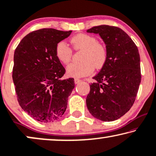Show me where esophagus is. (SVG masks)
Segmentation results:
<instances>
[{"instance_id":"esophagus-1","label":"esophagus","mask_w":156,"mask_h":156,"mask_svg":"<svg viewBox=\"0 0 156 156\" xmlns=\"http://www.w3.org/2000/svg\"><path fill=\"white\" fill-rule=\"evenodd\" d=\"M74 81H75V83H76V84H78V83H79L80 82H81V80H80V79H78V78H75Z\"/></svg>"}]
</instances>
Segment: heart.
<instances>
[{
	"label": "heart",
	"mask_w": 156,
	"mask_h": 156,
	"mask_svg": "<svg viewBox=\"0 0 156 156\" xmlns=\"http://www.w3.org/2000/svg\"><path fill=\"white\" fill-rule=\"evenodd\" d=\"M75 51H82L80 62L70 64L67 67L68 76L80 78L92 73L94 68L101 69L108 59V51L103 43L97 41L96 38L86 33H80L70 39ZM55 55L62 63L67 65L73 56V50L67 43L61 41L55 47Z\"/></svg>",
	"instance_id": "obj_1"
}]
</instances>
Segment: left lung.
I'll use <instances>...</instances> for the list:
<instances>
[{
  "instance_id": "8db88e82",
  "label": "left lung",
  "mask_w": 156,
  "mask_h": 156,
  "mask_svg": "<svg viewBox=\"0 0 156 156\" xmlns=\"http://www.w3.org/2000/svg\"><path fill=\"white\" fill-rule=\"evenodd\" d=\"M87 32L98 33L108 51L106 63L90 85L87 108L97 119L113 121L127 113L136 100L141 80L138 47L118 27L101 25Z\"/></svg>"
}]
</instances>
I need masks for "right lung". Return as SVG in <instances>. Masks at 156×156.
Here are the masks:
<instances>
[{"instance_id": "obj_1", "label": "right lung", "mask_w": 156, "mask_h": 156, "mask_svg": "<svg viewBox=\"0 0 156 156\" xmlns=\"http://www.w3.org/2000/svg\"><path fill=\"white\" fill-rule=\"evenodd\" d=\"M71 32L53 28L32 31L16 48L12 76L18 103L38 121H55L67 108L74 79L61 80L66 69L55 55V47Z\"/></svg>"}]
</instances>
